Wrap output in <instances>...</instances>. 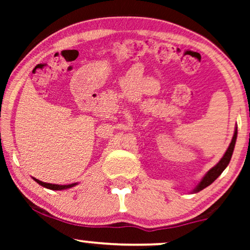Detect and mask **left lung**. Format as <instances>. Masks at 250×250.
Listing matches in <instances>:
<instances>
[{
  "label": "left lung",
  "instance_id": "1",
  "mask_svg": "<svg viewBox=\"0 0 250 250\" xmlns=\"http://www.w3.org/2000/svg\"><path fill=\"white\" fill-rule=\"evenodd\" d=\"M237 134H238V129H237V127H235L233 138H232V141L230 143V146H229L228 150L225 151L224 156L222 157L220 162H218L216 165L213 167V168H210L206 174H205V176L203 177V179H201L199 184H198V186L193 189V192H199L200 190H203L206 187L210 186V184L213 183L214 181L221 175L222 172H223V170L227 168V166L229 165V163H230V160H231L232 153H233L235 141H237Z\"/></svg>",
  "mask_w": 250,
  "mask_h": 250
}]
</instances>
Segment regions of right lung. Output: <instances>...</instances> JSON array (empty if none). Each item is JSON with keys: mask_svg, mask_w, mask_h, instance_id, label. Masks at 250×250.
<instances>
[{"mask_svg": "<svg viewBox=\"0 0 250 250\" xmlns=\"http://www.w3.org/2000/svg\"><path fill=\"white\" fill-rule=\"evenodd\" d=\"M36 181L37 183L40 184V186H42L44 188H47V189L50 190H64V189H69V188H73L76 186L77 183H71V184H67V186H59V184H51V183H45V182H42V181L37 180V179H34Z\"/></svg>", "mask_w": 250, "mask_h": 250, "instance_id": "obj_1", "label": "right lung"}]
</instances>
